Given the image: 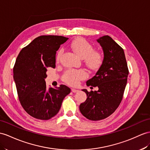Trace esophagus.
<instances>
[{
  "mask_svg": "<svg viewBox=\"0 0 150 150\" xmlns=\"http://www.w3.org/2000/svg\"><path fill=\"white\" fill-rule=\"evenodd\" d=\"M71 91H72V92L73 93H76V92H78L79 90H77V89H75V88H72V89H71Z\"/></svg>",
  "mask_w": 150,
  "mask_h": 150,
  "instance_id": "34e87169",
  "label": "esophagus"
}]
</instances>
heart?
<instances>
[{
    "instance_id": "obj_1",
    "label": "heart",
    "mask_w": 150,
    "mask_h": 150,
    "mask_svg": "<svg viewBox=\"0 0 150 150\" xmlns=\"http://www.w3.org/2000/svg\"><path fill=\"white\" fill-rule=\"evenodd\" d=\"M71 50L76 55L81 59L85 60L86 64L91 69H96L103 62V55L97 51H93V47L86 40L83 38H78L74 40L69 45ZM61 52L58 53L57 60L59 61ZM86 76V72L82 70H72L69 69L64 72L63 80L71 85H75L79 80Z\"/></svg>"
}]
</instances>
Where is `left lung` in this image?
Returning a JSON list of instances; mask_svg holds the SVG:
<instances>
[{"label": "left lung", "instance_id": "1", "mask_svg": "<svg viewBox=\"0 0 150 150\" xmlns=\"http://www.w3.org/2000/svg\"><path fill=\"white\" fill-rule=\"evenodd\" d=\"M104 53L103 63L87 86H97V91L83 89L87 98L79 105L81 114L93 121L103 120L115 111L122 100L129 75L125 53L109 35L97 39Z\"/></svg>", "mask_w": 150, "mask_h": 150}]
</instances>
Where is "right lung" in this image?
Wrapping results in <instances>:
<instances>
[{
	"label": "right lung",
	"instance_id": "add662e5",
	"mask_svg": "<svg viewBox=\"0 0 150 150\" xmlns=\"http://www.w3.org/2000/svg\"><path fill=\"white\" fill-rule=\"evenodd\" d=\"M69 38L58 35L36 38L20 51L13 68V78L21 105L28 115L47 120L59 111L65 97L71 92L67 86L47 88V67H55L57 51Z\"/></svg>",
	"mask_w": 150,
	"mask_h": 150
}]
</instances>
